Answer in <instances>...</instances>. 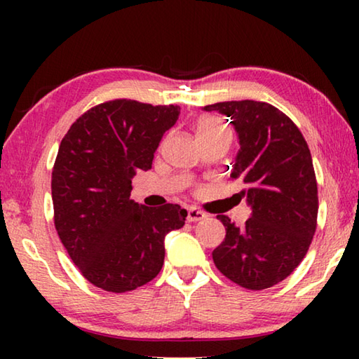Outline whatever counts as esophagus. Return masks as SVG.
Returning a JSON list of instances; mask_svg holds the SVG:
<instances>
[{
  "mask_svg": "<svg viewBox=\"0 0 359 359\" xmlns=\"http://www.w3.org/2000/svg\"><path fill=\"white\" fill-rule=\"evenodd\" d=\"M205 218L204 212H201L196 208H188L187 209V220L188 222H201Z\"/></svg>",
  "mask_w": 359,
  "mask_h": 359,
  "instance_id": "1",
  "label": "esophagus"
}]
</instances>
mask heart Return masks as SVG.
Masks as SVG:
<instances>
[{"label":"heart","instance_id":"obj_1","mask_svg":"<svg viewBox=\"0 0 359 359\" xmlns=\"http://www.w3.org/2000/svg\"><path fill=\"white\" fill-rule=\"evenodd\" d=\"M196 133L199 139H217V137L231 139L229 126L224 123L222 118L212 117V115L201 117L196 121Z\"/></svg>","mask_w":359,"mask_h":359}]
</instances>
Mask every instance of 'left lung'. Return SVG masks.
Wrapping results in <instances>:
<instances>
[{
	"mask_svg": "<svg viewBox=\"0 0 359 359\" xmlns=\"http://www.w3.org/2000/svg\"><path fill=\"white\" fill-rule=\"evenodd\" d=\"M231 118L241 150L231 177L242 184L252 217L226 229L212 252L217 269L247 290L271 288L287 278L312 244L318 215V188L311 150L288 115L263 101H224L205 106ZM229 169V166H228Z\"/></svg>",
	"mask_w": 359,
	"mask_h": 359,
	"instance_id": "left-lung-1",
	"label": "left lung"
}]
</instances>
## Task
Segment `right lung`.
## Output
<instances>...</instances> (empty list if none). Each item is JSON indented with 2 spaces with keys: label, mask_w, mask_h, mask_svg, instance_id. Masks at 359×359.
I'll return each mask as SVG.
<instances>
[{
  "label": "right lung",
  "mask_w": 359,
  "mask_h": 359,
  "mask_svg": "<svg viewBox=\"0 0 359 359\" xmlns=\"http://www.w3.org/2000/svg\"><path fill=\"white\" fill-rule=\"evenodd\" d=\"M180 107L112 100L88 109L66 133L52 169L53 223L81 274L112 293L142 287L165 263V236L185 224L179 204L130 199L139 169L151 168Z\"/></svg>",
  "instance_id": "obj_1"
}]
</instances>
